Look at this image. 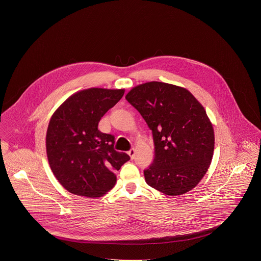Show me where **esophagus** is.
<instances>
[{
	"label": "esophagus",
	"mask_w": 261,
	"mask_h": 261,
	"mask_svg": "<svg viewBox=\"0 0 261 261\" xmlns=\"http://www.w3.org/2000/svg\"><path fill=\"white\" fill-rule=\"evenodd\" d=\"M135 153H136V151H135L134 148H132V149H130V150L128 151V155L130 156V158L134 159L135 157Z\"/></svg>",
	"instance_id": "34e87169"
}]
</instances>
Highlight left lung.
I'll return each instance as SVG.
<instances>
[{
  "label": "left lung",
  "instance_id": "obj_1",
  "mask_svg": "<svg viewBox=\"0 0 261 261\" xmlns=\"http://www.w3.org/2000/svg\"><path fill=\"white\" fill-rule=\"evenodd\" d=\"M152 130L155 158L143 170L145 182L166 195L192 190L207 171L214 127L201 103L185 88L152 81L125 96Z\"/></svg>",
  "mask_w": 261,
  "mask_h": 261
}]
</instances>
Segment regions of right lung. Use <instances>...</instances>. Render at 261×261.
<instances>
[{"mask_svg": "<svg viewBox=\"0 0 261 261\" xmlns=\"http://www.w3.org/2000/svg\"><path fill=\"white\" fill-rule=\"evenodd\" d=\"M124 90L91 88L71 95L55 112L46 136L48 164L56 179L72 194L100 197L115 186V171L130 160L114 149L115 137L98 122L119 102Z\"/></svg>", "mask_w": 261, "mask_h": 261, "instance_id": "right-lung-1", "label": "right lung"}]
</instances>
